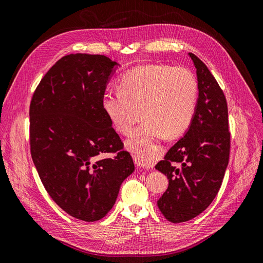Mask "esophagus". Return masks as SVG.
I'll return each mask as SVG.
<instances>
[{
    "label": "esophagus",
    "mask_w": 263,
    "mask_h": 263,
    "mask_svg": "<svg viewBox=\"0 0 263 263\" xmlns=\"http://www.w3.org/2000/svg\"><path fill=\"white\" fill-rule=\"evenodd\" d=\"M135 158L138 159V160L144 164L145 168H153V163H151V159L149 154L146 150H141L138 151V153L135 154Z\"/></svg>",
    "instance_id": "1"
}]
</instances>
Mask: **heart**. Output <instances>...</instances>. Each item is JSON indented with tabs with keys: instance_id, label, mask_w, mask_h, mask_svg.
I'll return each mask as SVG.
<instances>
[{
	"instance_id": "obj_1",
	"label": "heart",
	"mask_w": 263,
	"mask_h": 263,
	"mask_svg": "<svg viewBox=\"0 0 263 263\" xmlns=\"http://www.w3.org/2000/svg\"><path fill=\"white\" fill-rule=\"evenodd\" d=\"M118 92L106 93L102 107L115 129L129 135L141 114L144 122L128 146L148 145L156 139L181 136L194 117L198 83L191 70L166 65L137 66L118 79Z\"/></svg>"
}]
</instances>
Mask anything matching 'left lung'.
<instances>
[{
  "label": "left lung",
  "instance_id": "8db88e82",
  "mask_svg": "<svg viewBox=\"0 0 263 263\" xmlns=\"http://www.w3.org/2000/svg\"><path fill=\"white\" fill-rule=\"evenodd\" d=\"M196 68L198 101L189 130L156 164L169 180L158 208L171 222L196 217L220 189L229 161L230 133L225 94L205 63L190 52Z\"/></svg>",
  "mask_w": 263,
  "mask_h": 263
}]
</instances>
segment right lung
<instances>
[{"mask_svg": "<svg viewBox=\"0 0 263 263\" xmlns=\"http://www.w3.org/2000/svg\"><path fill=\"white\" fill-rule=\"evenodd\" d=\"M117 65L103 54L65 55L30 101V155L39 178L60 209L84 221L112 210L121 184L135 170L102 107Z\"/></svg>", "mask_w": 263, "mask_h": 263, "instance_id": "obj_1", "label": "right lung"}]
</instances>
